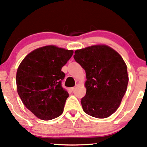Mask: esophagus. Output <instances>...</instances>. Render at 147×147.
Returning <instances> with one entry per match:
<instances>
[{"mask_svg":"<svg viewBox=\"0 0 147 147\" xmlns=\"http://www.w3.org/2000/svg\"><path fill=\"white\" fill-rule=\"evenodd\" d=\"M76 88H77V87H76V86H75V87H72V88H71V89H72V91H74V90H75V89H76Z\"/></svg>","mask_w":147,"mask_h":147,"instance_id":"esophagus-1","label":"esophagus"}]
</instances>
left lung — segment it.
Listing matches in <instances>:
<instances>
[{
  "mask_svg": "<svg viewBox=\"0 0 147 147\" xmlns=\"http://www.w3.org/2000/svg\"><path fill=\"white\" fill-rule=\"evenodd\" d=\"M74 59L86 71V93L83 110L96 118H106L120 105L129 82L127 67L117 51L109 45H95L75 50Z\"/></svg>",
  "mask_w": 147,
  "mask_h": 147,
  "instance_id": "left-lung-1",
  "label": "left lung"
}]
</instances>
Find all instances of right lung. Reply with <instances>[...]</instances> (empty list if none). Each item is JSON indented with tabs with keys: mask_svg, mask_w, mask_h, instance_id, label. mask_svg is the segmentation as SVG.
I'll return each mask as SVG.
<instances>
[{
	"mask_svg": "<svg viewBox=\"0 0 147 147\" xmlns=\"http://www.w3.org/2000/svg\"><path fill=\"white\" fill-rule=\"evenodd\" d=\"M73 50L55 45L41 47L23 59L16 72L17 92L25 107L42 120H51L63 113L69 94L61 86L62 67Z\"/></svg>",
	"mask_w": 147,
	"mask_h": 147,
	"instance_id": "obj_1",
	"label": "right lung"
}]
</instances>
